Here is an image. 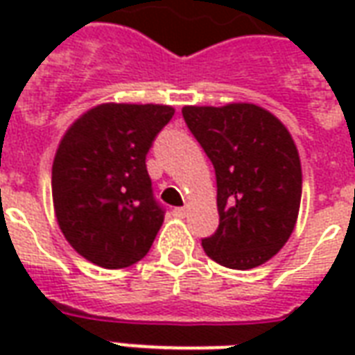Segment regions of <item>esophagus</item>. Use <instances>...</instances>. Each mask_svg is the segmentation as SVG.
<instances>
[{
  "label": "esophagus",
  "instance_id": "obj_1",
  "mask_svg": "<svg viewBox=\"0 0 355 355\" xmlns=\"http://www.w3.org/2000/svg\"><path fill=\"white\" fill-rule=\"evenodd\" d=\"M173 213H175V216H180V218H184L186 213H188V209H186V207H177V209H175V211H173Z\"/></svg>",
  "mask_w": 355,
  "mask_h": 355
}]
</instances>
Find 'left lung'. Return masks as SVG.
Listing matches in <instances>:
<instances>
[{
	"instance_id": "1",
	"label": "left lung",
	"mask_w": 355,
	"mask_h": 355,
	"mask_svg": "<svg viewBox=\"0 0 355 355\" xmlns=\"http://www.w3.org/2000/svg\"><path fill=\"white\" fill-rule=\"evenodd\" d=\"M188 129L215 167L220 223L201 241L209 259L232 270L268 262L295 230L302 169L287 127L251 102L184 106Z\"/></svg>"
}]
</instances>
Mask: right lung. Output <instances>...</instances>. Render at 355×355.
<instances>
[{"instance_id": "right-lung-1", "label": "right lung", "mask_w": 355, "mask_h": 355, "mask_svg": "<svg viewBox=\"0 0 355 355\" xmlns=\"http://www.w3.org/2000/svg\"><path fill=\"white\" fill-rule=\"evenodd\" d=\"M175 114L165 104L106 102L87 110L60 140L51 188L66 241L96 266L144 259L163 224L146 154Z\"/></svg>"}]
</instances>
